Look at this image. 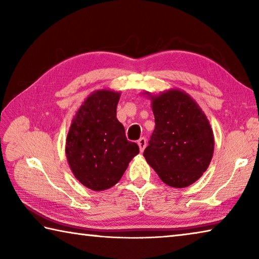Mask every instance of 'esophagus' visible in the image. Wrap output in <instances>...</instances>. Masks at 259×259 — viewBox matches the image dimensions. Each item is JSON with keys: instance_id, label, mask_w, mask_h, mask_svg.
<instances>
[{"instance_id": "obj_1", "label": "esophagus", "mask_w": 259, "mask_h": 259, "mask_svg": "<svg viewBox=\"0 0 259 259\" xmlns=\"http://www.w3.org/2000/svg\"><path fill=\"white\" fill-rule=\"evenodd\" d=\"M137 144H138V146H139L140 152H143L144 150H145V147H146V138H144V137L139 138L137 140Z\"/></svg>"}]
</instances>
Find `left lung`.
Listing matches in <instances>:
<instances>
[{
	"label": "left lung",
	"instance_id": "1",
	"mask_svg": "<svg viewBox=\"0 0 259 259\" xmlns=\"http://www.w3.org/2000/svg\"><path fill=\"white\" fill-rule=\"evenodd\" d=\"M152 100L155 129L144 156L166 185L183 188L202 176L212 159L214 139L202 109L185 91L170 89Z\"/></svg>",
	"mask_w": 259,
	"mask_h": 259
}]
</instances>
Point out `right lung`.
<instances>
[{"instance_id": "right-lung-1", "label": "right lung", "mask_w": 259, "mask_h": 259, "mask_svg": "<svg viewBox=\"0 0 259 259\" xmlns=\"http://www.w3.org/2000/svg\"><path fill=\"white\" fill-rule=\"evenodd\" d=\"M121 94L109 89L88 96L74 115L66 138V157L72 172L93 191L108 190L120 181L139 153L116 119Z\"/></svg>"}]
</instances>
